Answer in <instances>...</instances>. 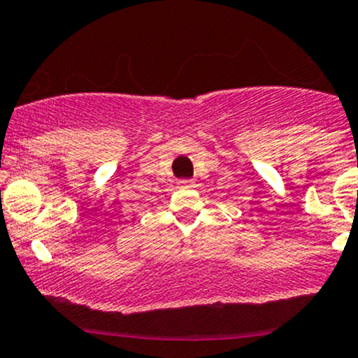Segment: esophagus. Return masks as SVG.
Here are the masks:
<instances>
[{
  "label": "esophagus",
  "mask_w": 358,
  "mask_h": 358,
  "mask_svg": "<svg viewBox=\"0 0 358 358\" xmlns=\"http://www.w3.org/2000/svg\"><path fill=\"white\" fill-rule=\"evenodd\" d=\"M194 183H196V182H194V180H180L178 185L182 187V189H192Z\"/></svg>",
  "instance_id": "esophagus-1"
}]
</instances>
